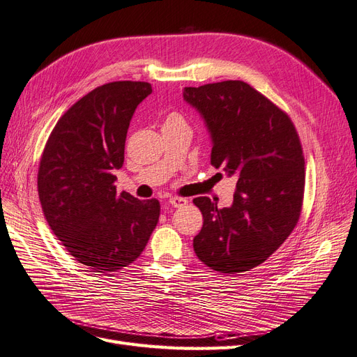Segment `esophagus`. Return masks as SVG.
<instances>
[{
    "mask_svg": "<svg viewBox=\"0 0 357 357\" xmlns=\"http://www.w3.org/2000/svg\"><path fill=\"white\" fill-rule=\"evenodd\" d=\"M171 205H173L174 208H181L188 204V199L186 198H180V196H174V198H169L168 201Z\"/></svg>",
    "mask_w": 357,
    "mask_h": 357,
    "instance_id": "obj_1",
    "label": "esophagus"
}]
</instances>
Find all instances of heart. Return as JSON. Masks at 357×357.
I'll return each instance as SVG.
<instances>
[{"instance_id":"obj_1","label":"heart","mask_w":357,"mask_h":357,"mask_svg":"<svg viewBox=\"0 0 357 357\" xmlns=\"http://www.w3.org/2000/svg\"><path fill=\"white\" fill-rule=\"evenodd\" d=\"M165 122H184V119H183V116L180 114L173 112V114H168Z\"/></svg>"}]
</instances>
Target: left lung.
Here are the masks:
<instances>
[{"label": "left lung", "instance_id": "1", "mask_svg": "<svg viewBox=\"0 0 357 357\" xmlns=\"http://www.w3.org/2000/svg\"><path fill=\"white\" fill-rule=\"evenodd\" d=\"M213 139L211 165L238 177L233 204L195 198L204 225L193 239L199 260L223 275L248 272L297 226L304 196V155L287 112L243 81L186 87Z\"/></svg>", "mask_w": 357, "mask_h": 357}]
</instances>
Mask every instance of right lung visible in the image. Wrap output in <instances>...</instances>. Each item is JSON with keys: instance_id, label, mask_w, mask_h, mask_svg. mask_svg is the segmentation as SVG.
<instances>
[{"instance_id": "1", "label": "right lung", "mask_w": 357, "mask_h": 357, "mask_svg": "<svg viewBox=\"0 0 357 357\" xmlns=\"http://www.w3.org/2000/svg\"><path fill=\"white\" fill-rule=\"evenodd\" d=\"M152 93L142 81L100 85L57 121L41 155L38 196L48 226L68 252L96 272L137 260L158 225V199L116 192L134 110Z\"/></svg>"}]
</instances>
